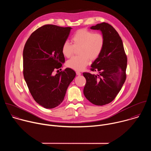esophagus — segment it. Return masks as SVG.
I'll list each match as a JSON object with an SVG mask.
<instances>
[{
	"instance_id": "esophagus-1",
	"label": "esophagus",
	"mask_w": 151,
	"mask_h": 151,
	"mask_svg": "<svg viewBox=\"0 0 151 151\" xmlns=\"http://www.w3.org/2000/svg\"><path fill=\"white\" fill-rule=\"evenodd\" d=\"M76 73V75H77L78 76H80V75H81V72H78V71H77Z\"/></svg>"
}]
</instances>
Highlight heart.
I'll return each mask as SVG.
<instances>
[{"label": "heart", "mask_w": 151, "mask_h": 151, "mask_svg": "<svg viewBox=\"0 0 151 151\" xmlns=\"http://www.w3.org/2000/svg\"><path fill=\"white\" fill-rule=\"evenodd\" d=\"M73 45L68 41L63 44L61 51L64 56L70 57L78 49L79 56L73 57L67 61V66L75 70H82L88 66L91 60H96L101 53L104 45V39L100 33H93L85 29L78 30L72 36Z\"/></svg>", "instance_id": "heart-1"}]
</instances>
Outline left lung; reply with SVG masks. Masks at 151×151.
I'll return each mask as SVG.
<instances>
[{
    "mask_svg": "<svg viewBox=\"0 0 151 151\" xmlns=\"http://www.w3.org/2000/svg\"><path fill=\"white\" fill-rule=\"evenodd\" d=\"M90 29L101 32L104 45L91 66V70L99 74L83 73L86 79L83 94L93 104L103 106L113 101L120 91L126 79L127 58L122 39L111 25L102 23Z\"/></svg>",
    "mask_w": 151,
    "mask_h": 151,
    "instance_id": "obj_1",
    "label": "left lung"
}]
</instances>
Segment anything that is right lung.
<instances>
[{
  "label": "right lung",
  "mask_w": 151,
  "mask_h": 151,
  "mask_svg": "<svg viewBox=\"0 0 151 151\" xmlns=\"http://www.w3.org/2000/svg\"><path fill=\"white\" fill-rule=\"evenodd\" d=\"M72 29L51 24L43 26L30 35L24 48L25 81L34 100L46 109L54 108L62 103L76 76L70 68L55 75L53 73L65 61L61 48Z\"/></svg>",
  "instance_id": "obj_1"
}]
</instances>
